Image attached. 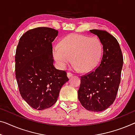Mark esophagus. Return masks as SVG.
Returning a JSON list of instances; mask_svg holds the SVG:
<instances>
[{
	"instance_id": "esophagus-1",
	"label": "esophagus",
	"mask_w": 135,
	"mask_h": 135,
	"mask_svg": "<svg viewBox=\"0 0 135 135\" xmlns=\"http://www.w3.org/2000/svg\"><path fill=\"white\" fill-rule=\"evenodd\" d=\"M72 75H73V74H72L71 73H70V72H68L67 73V76H68V78H71V76H72Z\"/></svg>"
}]
</instances>
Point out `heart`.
Instances as JSON below:
<instances>
[{
	"mask_svg": "<svg viewBox=\"0 0 135 135\" xmlns=\"http://www.w3.org/2000/svg\"><path fill=\"white\" fill-rule=\"evenodd\" d=\"M102 55V45L98 38L71 34L62 40L61 45H56L53 56L60 68H65L73 62L76 70L87 73L93 70L99 63Z\"/></svg>",
	"mask_w": 135,
	"mask_h": 135,
	"instance_id": "1",
	"label": "heart"
}]
</instances>
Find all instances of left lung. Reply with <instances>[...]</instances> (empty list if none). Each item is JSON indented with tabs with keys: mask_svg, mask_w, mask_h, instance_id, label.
Returning <instances> with one entry per match:
<instances>
[{
	"mask_svg": "<svg viewBox=\"0 0 135 135\" xmlns=\"http://www.w3.org/2000/svg\"><path fill=\"white\" fill-rule=\"evenodd\" d=\"M102 45L99 65L80 77L79 100L85 109L94 112L105 110L116 99L120 82L123 56L115 37L105 30H91Z\"/></svg>",
	"mask_w": 135,
	"mask_h": 135,
	"instance_id": "8db88e82",
	"label": "left lung"
}]
</instances>
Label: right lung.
<instances>
[{
    "instance_id": "right-lung-1",
    "label": "right lung",
    "mask_w": 135,
    "mask_h": 135,
    "mask_svg": "<svg viewBox=\"0 0 135 135\" xmlns=\"http://www.w3.org/2000/svg\"><path fill=\"white\" fill-rule=\"evenodd\" d=\"M58 31L48 27L30 30L20 38L15 56L16 78L23 99L35 109L45 110L57 101L67 73L53 65L52 42Z\"/></svg>"
}]
</instances>
